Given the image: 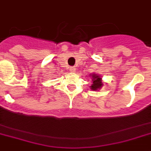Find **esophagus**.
Listing matches in <instances>:
<instances>
[{"instance_id":"34e87169","label":"esophagus","mask_w":151,"mask_h":151,"mask_svg":"<svg viewBox=\"0 0 151 151\" xmlns=\"http://www.w3.org/2000/svg\"><path fill=\"white\" fill-rule=\"evenodd\" d=\"M70 71L71 72H74L75 71V68L74 67H70Z\"/></svg>"}]
</instances>
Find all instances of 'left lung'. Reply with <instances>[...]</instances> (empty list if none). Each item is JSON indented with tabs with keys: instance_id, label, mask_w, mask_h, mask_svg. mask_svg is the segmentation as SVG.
<instances>
[{
	"instance_id": "obj_1",
	"label": "left lung",
	"mask_w": 151,
	"mask_h": 151,
	"mask_svg": "<svg viewBox=\"0 0 151 151\" xmlns=\"http://www.w3.org/2000/svg\"><path fill=\"white\" fill-rule=\"evenodd\" d=\"M90 77L92 79V85L90 86V89L92 90H98L101 89V86H103V83L101 81L100 76L93 73V74H90Z\"/></svg>"
}]
</instances>
